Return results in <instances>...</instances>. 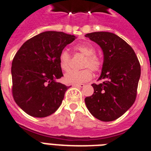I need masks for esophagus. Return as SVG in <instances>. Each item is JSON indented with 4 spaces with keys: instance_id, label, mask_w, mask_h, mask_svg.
Listing matches in <instances>:
<instances>
[{
    "instance_id": "1",
    "label": "esophagus",
    "mask_w": 151,
    "mask_h": 151,
    "mask_svg": "<svg viewBox=\"0 0 151 151\" xmlns=\"http://www.w3.org/2000/svg\"><path fill=\"white\" fill-rule=\"evenodd\" d=\"M74 87H78V88H83L85 87L84 84H76V85H73Z\"/></svg>"
}]
</instances>
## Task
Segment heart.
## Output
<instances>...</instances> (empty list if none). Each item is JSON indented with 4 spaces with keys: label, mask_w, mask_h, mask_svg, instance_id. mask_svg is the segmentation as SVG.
Masks as SVG:
<instances>
[{
    "label": "heart",
    "mask_w": 151,
    "mask_h": 151,
    "mask_svg": "<svg viewBox=\"0 0 151 151\" xmlns=\"http://www.w3.org/2000/svg\"><path fill=\"white\" fill-rule=\"evenodd\" d=\"M75 50L80 52L81 54L85 56V59L83 63V67L88 68L84 69L80 71L70 70L64 76V81L68 84H80L86 82L91 79L92 72L98 71L101 67V60L95 55V48L91 44L88 42L78 44L74 47ZM59 64L61 69L64 71L69 70L70 67V54L66 50H63L59 56Z\"/></svg>",
    "instance_id": "b5f03b06"
}]
</instances>
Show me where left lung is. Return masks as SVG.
Segmentation results:
<instances>
[{
    "instance_id": "left-lung-1",
    "label": "left lung",
    "mask_w": 151,
    "mask_h": 151,
    "mask_svg": "<svg viewBox=\"0 0 151 151\" xmlns=\"http://www.w3.org/2000/svg\"><path fill=\"white\" fill-rule=\"evenodd\" d=\"M101 47L104 54L99 85L92 84L94 94L85 102L91 115L103 122L122 116L132 106L137 95L141 66L134 50L122 38L108 32L85 35Z\"/></svg>"
}]
</instances>
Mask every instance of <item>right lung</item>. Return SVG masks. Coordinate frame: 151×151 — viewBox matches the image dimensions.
Masks as SVG:
<instances>
[{"label": "right lung", "mask_w": 151, "mask_h": 151, "mask_svg": "<svg viewBox=\"0 0 151 151\" xmlns=\"http://www.w3.org/2000/svg\"><path fill=\"white\" fill-rule=\"evenodd\" d=\"M76 37L62 32H44L26 41L12 62L13 99L33 117L57 111L69 87L57 82L63 76L59 56Z\"/></svg>", "instance_id": "add662e5"}]
</instances>
